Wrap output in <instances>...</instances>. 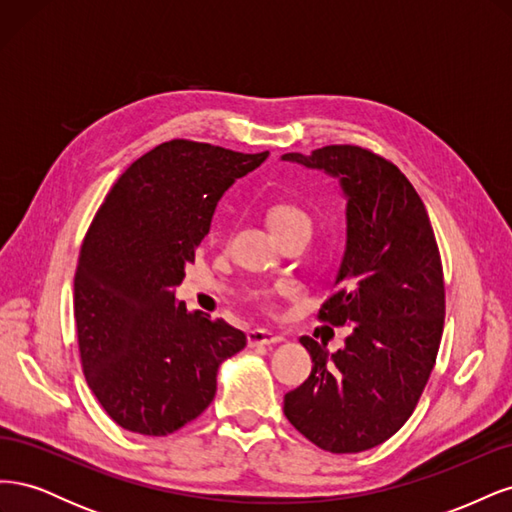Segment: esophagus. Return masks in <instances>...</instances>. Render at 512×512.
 I'll list each match as a JSON object with an SVG mask.
<instances>
[{"mask_svg": "<svg viewBox=\"0 0 512 512\" xmlns=\"http://www.w3.org/2000/svg\"><path fill=\"white\" fill-rule=\"evenodd\" d=\"M282 335L271 333L267 329H254L247 333V346L258 348V346H271V344H280Z\"/></svg>", "mask_w": 512, "mask_h": 512, "instance_id": "obj_1", "label": "esophagus"}]
</instances>
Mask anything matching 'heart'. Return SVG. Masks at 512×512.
<instances>
[{
    "label": "heart",
    "mask_w": 512,
    "mask_h": 512,
    "mask_svg": "<svg viewBox=\"0 0 512 512\" xmlns=\"http://www.w3.org/2000/svg\"><path fill=\"white\" fill-rule=\"evenodd\" d=\"M267 222L273 232H280V230L292 228V226H305L312 230V220H309V215L305 211H301L299 207L286 205V203L273 205L267 211Z\"/></svg>",
    "instance_id": "obj_1"
}]
</instances>
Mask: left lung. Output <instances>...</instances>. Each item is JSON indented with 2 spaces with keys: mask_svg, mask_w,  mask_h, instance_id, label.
Returning <instances> with one entry per match:
<instances>
[{
  "mask_svg": "<svg viewBox=\"0 0 512 512\" xmlns=\"http://www.w3.org/2000/svg\"><path fill=\"white\" fill-rule=\"evenodd\" d=\"M284 162L322 170L346 200V247L320 318L346 327L344 348L303 335L312 374L284 414L329 453L389 440L414 412L444 327L440 252L423 200L401 170L363 147L329 145Z\"/></svg>",
  "mask_w": 512,
  "mask_h": 512,
  "instance_id": "1",
  "label": "left lung"
}]
</instances>
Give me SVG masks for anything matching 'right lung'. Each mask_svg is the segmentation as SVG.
<instances>
[{"label":"right lung","mask_w":512,"mask_h":512,"mask_svg":"<svg viewBox=\"0 0 512 512\" xmlns=\"http://www.w3.org/2000/svg\"><path fill=\"white\" fill-rule=\"evenodd\" d=\"M269 151L168 141L138 158L91 222L74 275V320L89 389L113 421L168 436L203 414L243 331L188 312L175 286L220 198Z\"/></svg>","instance_id":"add662e5"}]
</instances>
